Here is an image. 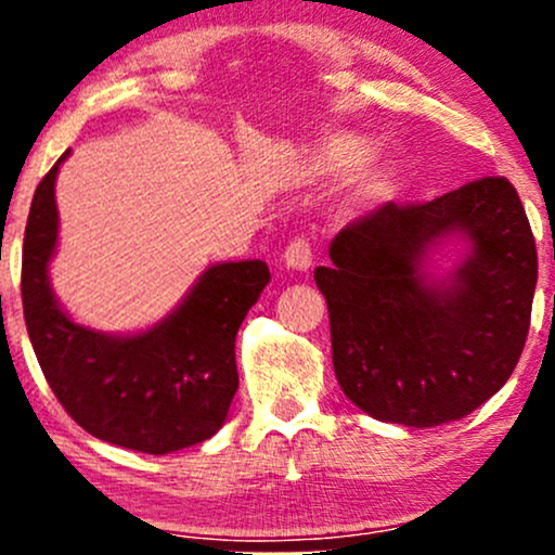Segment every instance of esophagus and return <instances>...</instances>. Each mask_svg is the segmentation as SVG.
<instances>
[{
	"label": "esophagus",
	"instance_id": "obj_1",
	"mask_svg": "<svg viewBox=\"0 0 555 555\" xmlns=\"http://www.w3.org/2000/svg\"><path fill=\"white\" fill-rule=\"evenodd\" d=\"M284 263L286 269L308 271L313 266V250H310V242L305 237H295L289 245L284 247Z\"/></svg>",
	"mask_w": 555,
	"mask_h": 555
}]
</instances>
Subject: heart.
<instances>
[{
    "label": "heart",
    "instance_id": "heart-1",
    "mask_svg": "<svg viewBox=\"0 0 555 555\" xmlns=\"http://www.w3.org/2000/svg\"><path fill=\"white\" fill-rule=\"evenodd\" d=\"M362 154H365V143L358 138H336L334 143L328 145L326 151H323L321 158H318V171L321 175H334V171H339L344 167H352V164H358Z\"/></svg>",
    "mask_w": 555,
    "mask_h": 555
}]
</instances>
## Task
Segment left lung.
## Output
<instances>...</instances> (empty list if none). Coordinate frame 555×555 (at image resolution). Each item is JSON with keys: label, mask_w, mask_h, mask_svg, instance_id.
<instances>
[{"label": "left lung", "mask_w": 555, "mask_h": 555, "mask_svg": "<svg viewBox=\"0 0 555 555\" xmlns=\"http://www.w3.org/2000/svg\"><path fill=\"white\" fill-rule=\"evenodd\" d=\"M474 253L451 285L416 271L436 238ZM315 284L328 305L331 358L349 401L384 423L462 420L517 367L530 331L538 250L506 177H480L428 203H386L331 242Z\"/></svg>", "instance_id": "8db88e82"}]
</instances>
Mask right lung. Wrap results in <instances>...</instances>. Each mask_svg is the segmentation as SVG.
Here are the masks:
<instances>
[{"mask_svg": "<svg viewBox=\"0 0 555 555\" xmlns=\"http://www.w3.org/2000/svg\"><path fill=\"white\" fill-rule=\"evenodd\" d=\"M65 156L38 182L23 240V315L47 384L67 415L106 443L171 454L206 441L224 425L237 391L234 339L269 284V266H211L180 308L145 334L78 326L62 313L47 276L56 245L54 180Z\"/></svg>", "mask_w": 555, "mask_h": 555, "instance_id": "1", "label": "right lung"}]
</instances>
